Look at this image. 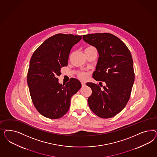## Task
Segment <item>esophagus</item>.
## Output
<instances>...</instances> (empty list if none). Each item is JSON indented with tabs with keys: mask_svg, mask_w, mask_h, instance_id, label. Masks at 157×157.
I'll list each match as a JSON object with an SVG mask.
<instances>
[{
	"mask_svg": "<svg viewBox=\"0 0 157 157\" xmlns=\"http://www.w3.org/2000/svg\"><path fill=\"white\" fill-rule=\"evenodd\" d=\"M81 84H82V86H85V83L84 82H81Z\"/></svg>",
	"mask_w": 157,
	"mask_h": 157,
	"instance_id": "obj_1",
	"label": "esophagus"
}]
</instances>
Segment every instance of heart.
Instances as JSON below:
<instances>
[{"label": "heart", "instance_id": "obj_1", "mask_svg": "<svg viewBox=\"0 0 157 157\" xmlns=\"http://www.w3.org/2000/svg\"><path fill=\"white\" fill-rule=\"evenodd\" d=\"M94 48L93 47H90L87 48ZM86 74L85 73V72H79V73H78V78H79V79H82V80H83V79H85L86 78Z\"/></svg>", "mask_w": 157, "mask_h": 157}]
</instances>
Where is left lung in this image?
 <instances>
[{
  "label": "left lung",
  "mask_w": 157,
  "mask_h": 157,
  "mask_svg": "<svg viewBox=\"0 0 157 157\" xmlns=\"http://www.w3.org/2000/svg\"><path fill=\"white\" fill-rule=\"evenodd\" d=\"M83 40L95 47L100 55L93 75L100 85L86 83L92 90L87 100L89 107L101 118L113 117L123 109L130 98L135 80L131 53L126 45L112 34L83 35Z\"/></svg>",
  "instance_id": "8db88e82"
}]
</instances>
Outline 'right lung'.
<instances>
[{"mask_svg": "<svg viewBox=\"0 0 157 157\" xmlns=\"http://www.w3.org/2000/svg\"><path fill=\"white\" fill-rule=\"evenodd\" d=\"M82 36L59 33L48 38L34 51L30 61L27 82L32 101L38 112L51 119L63 117L68 111L72 96L81 88L72 78L59 83L62 67L67 66L72 47Z\"/></svg>", "mask_w": 157, "mask_h": 157, "instance_id": "obj_1", "label": "right lung"}]
</instances>
